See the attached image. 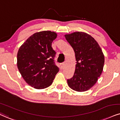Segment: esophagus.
I'll list each match as a JSON object with an SVG mask.
<instances>
[{
  "mask_svg": "<svg viewBox=\"0 0 120 120\" xmlns=\"http://www.w3.org/2000/svg\"><path fill=\"white\" fill-rule=\"evenodd\" d=\"M64 65H65L64 63H60V68H63V67H64Z\"/></svg>",
  "mask_w": 120,
  "mask_h": 120,
  "instance_id": "obj_1",
  "label": "esophagus"
}]
</instances>
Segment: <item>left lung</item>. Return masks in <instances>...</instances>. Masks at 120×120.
I'll list each match as a JSON object with an SVG mask.
<instances>
[{"label": "left lung", "mask_w": 120, "mask_h": 120, "mask_svg": "<svg viewBox=\"0 0 120 120\" xmlns=\"http://www.w3.org/2000/svg\"><path fill=\"white\" fill-rule=\"evenodd\" d=\"M73 48L76 64L73 76L67 79L68 85L75 91L83 92L96 83L103 71L105 57L98 44L84 32L64 35Z\"/></svg>", "instance_id": "8db88e82"}]
</instances>
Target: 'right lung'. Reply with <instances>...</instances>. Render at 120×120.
<instances>
[{
    "instance_id": "obj_1",
    "label": "right lung",
    "mask_w": 120,
    "mask_h": 120,
    "mask_svg": "<svg viewBox=\"0 0 120 120\" xmlns=\"http://www.w3.org/2000/svg\"><path fill=\"white\" fill-rule=\"evenodd\" d=\"M57 36L51 31L38 32L28 38L19 49L18 68L25 81L36 89L51 85L59 71L54 62L56 52L52 47Z\"/></svg>"
}]
</instances>
